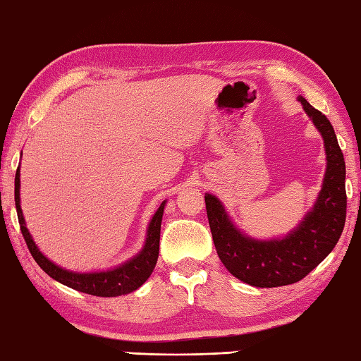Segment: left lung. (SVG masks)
Wrapping results in <instances>:
<instances>
[{"label":"left lung","instance_id":"1","mask_svg":"<svg viewBox=\"0 0 361 361\" xmlns=\"http://www.w3.org/2000/svg\"><path fill=\"white\" fill-rule=\"evenodd\" d=\"M298 100L321 132L327 155L321 193L300 224L283 239H251L234 226L219 198L209 193L204 196L210 233L223 265L240 281L256 288L300 281L330 255L344 229L348 209L344 155L327 116L307 99Z\"/></svg>","mask_w":361,"mask_h":361}]
</instances>
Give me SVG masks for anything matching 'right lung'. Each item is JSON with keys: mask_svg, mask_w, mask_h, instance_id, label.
<instances>
[{"mask_svg": "<svg viewBox=\"0 0 361 361\" xmlns=\"http://www.w3.org/2000/svg\"><path fill=\"white\" fill-rule=\"evenodd\" d=\"M166 201L160 204L157 212L154 214L151 223L147 228V237L145 247L137 256H133L130 261L124 262L119 267L105 271H92V274H78V271H69L59 265L53 264L50 259L40 253L37 245L34 243L28 228L25 224L22 207H20V166L16 173V207L18 215V223L25 242L28 245L30 253L34 261L39 264L47 275L51 276L53 280L59 281L64 286H69L75 290L85 292V294L97 295V297H118L137 290L142 283L151 276L152 270L159 259V248H160V226L163 209H165Z\"/></svg>", "mask_w": 361, "mask_h": 361, "instance_id": "add662e5", "label": "right lung"}]
</instances>
